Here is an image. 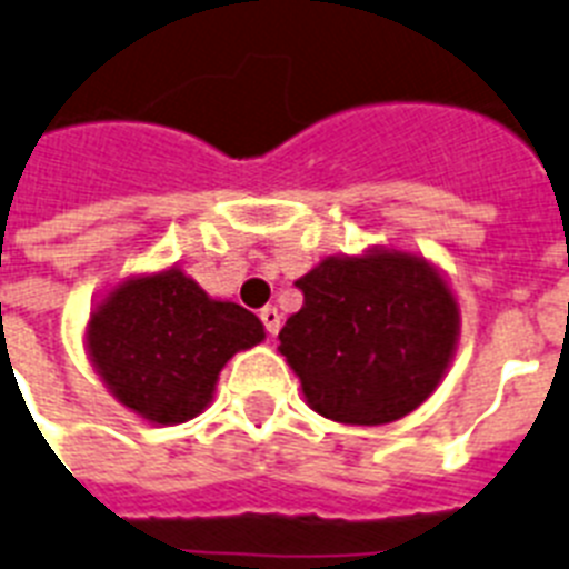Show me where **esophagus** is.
Here are the masks:
<instances>
[{"mask_svg": "<svg viewBox=\"0 0 569 569\" xmlns=\"http://www.w3.org/2000/svg\"><path fill=\"white\" fill-rule=\"evenodd\" d=\"M258 317H261V322H264V328L267 331H270V335H279V328H281V313H279V308H273V305H267V308H261V313H258Z\"/></svg>", "mask_w": 569, "mask_h": 569, "instance_id": "1", "label": "esophagus"}]
</instances>
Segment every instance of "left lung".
Here are the masks:
<instances>
[{"instance_id": "8db88e82", "label": "left lung", "mask_w": 569, "mask_h": 569, "mask_svg": "<svg viewBox=\"0 0 569 569\" xmlns=\"http://www.w3.org/2000/svg\"><path fill=\"white\" fill-rule=\"evenodd\" d=\"M296 288L305 302L279 331V351L319 416L389 425L421 407L448 375L459 299L419 252L369 247L326 256Z\"/></svg>"}]
</instances>
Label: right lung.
<instances>
[{"label": "right lung", "instance_id": "obj_1", "mask_svg": "<svg viewBox=\"0 0 569 569\" xmlns=\"http://www.w3.org/2000/svg\"><path fill=\"white\" fill-rule=\"evenodd\" d=\"M261 340L256 313L211 299L177 264L116 281L83 328V349L107 392L159 427L200 416L220 369Z\"/></svg>", "mask_w": 569, "mask_h": 569}]
</instances>
